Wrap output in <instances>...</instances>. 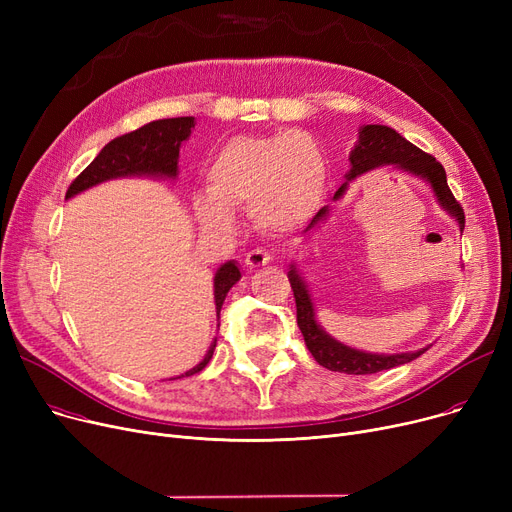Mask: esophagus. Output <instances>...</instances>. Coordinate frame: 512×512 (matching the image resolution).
<instances>
[{"label":"esophagus","instance_id":"obj_1","mask_svg":"<svg viewBox=\"0 0 512 512\" xmlns=\"http://www.w3.org/2000/svg\"><path fill=\"white\" fill-rule=\"evenodd\" d=\"M274 257L267 253L265 249H253L251 253H247V259H245V263H247V267H251V270H255V267H263V265H267L270 263Z\"/></svg>","mask_w":512,"mask_h":512}]
</instances>
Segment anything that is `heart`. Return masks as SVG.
Instances as JSON below:
<instances>
[{
  "mask_svg": "<svg viewBox=\"0 0 512 512\" xmlns=\"http://www.w3.org/2000/svg\"><path fill=\"white\" fill-rule=\"evenodd\" d=\"M207 195L195 199L207 230L228 232L232 211L251 209L255 224L284 234L307 224L326 199L328 161L311 134H240L215 151L205 168Z\"/></svg>",
  "mask_w": 512,
  "mask_h": 512,
  "instance_id": "heart-1",
  "label": "heart"
}]
</instances>
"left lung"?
Instances as JSON below:
<instances>
[{
	"label": "left lung",
	"instance_id": "1",
	"mask_svg": "<svg viewBox=\"0 0 512 512\" xmlns=\"http://www.w3.org/2000/svg\"><path fill=\"white\" fill-rule=\"evenodd\" d=\"M348 159H351V170L346 172V182L338 188L334 199H340L346 191V184L355 180L357 176L380 166H396L432 184L434 195L442 205V209L448 211L452 218L459 222L461 232L465 230V211L448 188L446 172L440 161L434 155H429L419 147H415L413 143H409L405 137H400L394 128L382 126V124L361 126L359 143L355 145ZM326 213H328V207L319 209L305 232L313 230L321 220L326 218ZM288 280L294 292V301H297V324L303 332L305 344L309 348V353L315 357V361L319 365H324L326 369L351 373V375H367V373H378L384 369L398 367L402 363H411L413 359H417L427 351V348H421V351H413V353L375 355V353L357 351V348H351L334 340L324 328L317 324L307 284L303 282L294 265H290Z\"/></svg>",
	"mask_w": 512,
	"mask_h": 512
}]
</instances>
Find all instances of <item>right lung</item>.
Listing matches in <instances>:
<instances>
[{"instance_id":"add662e5","label":"right lung","mask_w":512,"mask_h":512,"mask_svg":"<svg viewBox=\"0 0 512 512\" xmlns=\"http://www.w3.org/2000/svg\"><path fill=\"white\" fill-rule=\"evenodd\" d=\"M195 128V118H168V120H155L137 130H132L122 137L107 143L91 164L80 172L66 191V199L87 191V188L101 184L105 180L126 178V176H155V178H176L178 174V151L182 141L191 137V130ZM240 280V270L236 261H226L213 278V299L215 311H220L228 290ZM215 340L209 346L205 359L188 369L184 375H195L213 357ZM180 375V378H184Z\"/></svg>"}]
</instances>
